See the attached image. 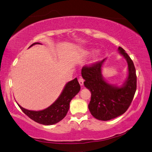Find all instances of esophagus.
<instances>
[{
	"instance_id": "obj_1",
	"label": "esophagus",
	"mask_w": 152,
	"mask_h": 152,
	"mask_svg": "<svg viewBox=\"0 0 152 152\" xmlns=\"http://www.w3.org/2000/svg\"><path fill=\"white\" fill-rule=\"evenodd\" d=\"M84 79L83 78H80L78 79V83H79V84H80V85H81V86H83V83H84Z\"/></svg>"
}]
</instances>
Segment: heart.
<instances>
[{
  "mask_svg": "<svg viewBox=\"0 0 152 152\" xmlns=\"http://www.w3.org/2000/svg\"><path fill=\"white\" fill-rule=\"evenodd\" d=\"M94 51V49L93 48H85V49H82L80 50H79L77 51V55L80 58H84V57H88V55H90ZM101 56V52L100 50H97V51L95 52V53L94 54V55L91 59L90 64H93L97 62L99 59L100 58Z\"/></svg>",
  "mask_w": 152,
  "mask_h": 152,
  "instance_id": "obj_1",
  "label": "heart"
}]
</instances>
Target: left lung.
I'll list each match as a JSON object with an SVG mask.
<instances>
[{"label": "left lung", "instance_id": "1", "mask_svg": "<svg viewBox=\"0 0 152 152\" xmlns=\"http://www.w3.org/2000/svg\"><path fill=\"white\" fill-rule=\"evenodd\" d=\"M119 54L126 59L128 74L122 85L110 84L102 74L103 64L107 58L91 67H83L82 76L84 85L91 93L88 109L93 116L107 121L123 114L130 106L137 88L136 70L134 64L122 47L118 49Z\"/></svg>", "mask_w": 152, "mask_h": 152}]
</instances>
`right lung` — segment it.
Instances as JSON below:
<instances>
[{
    "label": "right lung",
    "mask_w": 152,
    "mask_h": 152,
    "mask_svg": "<svg viewBox=\"0 0 152 152\" xmlns=\"http://www.w3.org/2000/svg\"><path fill=\"white\" fill-rule=\"evenodd\" d=\"M35 45H40V43H34L29 48ZM80 90V86L76 78L67 83L59 97L50 106L44 110L38 111L29 110L17 103L24 114L34 121L44 125H52L64 118L69 110V103Z\"/></svg>",
    "instance_id": "right-lung-1"
}]
</instances>
